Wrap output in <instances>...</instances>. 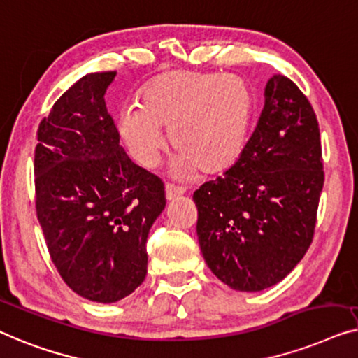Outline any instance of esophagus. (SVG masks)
<instances>
[{"label": "esophagus", "mask_w": 358, "mask_h": 358, "mask_svg": "<svg viewBox=\"0 0 358 358\" xmlns=\"http://www.w3.org/2000/svg\"><path fill=\"white\" fill-rule=\"evenodd\" d=\"M185 193L183 186H178L175 183H167L165 185V196H167V201H173L177 199L178 196H181Z\"/></svg>", "instance_id": "1"}]
</instances>
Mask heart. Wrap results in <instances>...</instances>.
I'll return each mask as SVG.
<instances>
[{"mask_svg":"<svg viewBox=\"0 0 358 358\" xmlns=\"http://www.w3.org/2000/svg\"><path fill=\"white\" fill-rule=\"evenodd\" d=\"M253 107L243 78L178 69L145 84L139 107L123 108L117 127L131 159L143 169L157 167L167 145L162 128H169L178 170L215 173L238 160Z\"/></svg>","mask_w":358,"mask_h":358,"instance_id":"obj_1","label":"heart"}]
</instances>
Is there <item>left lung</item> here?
Instances as JSON below:
<instances>
[{
  "label": "left lung",
  "instance_id": "obj_1",
  "mask_svg": "<svg viewBox=\"0 0 358 358\" xmlns=\"http://www.w3.org/2000/svg\"><path fill=\"white\" fill-rule=\"evenodd\" d=\"M323 185L315 110L294 80L275 74L238 160L193 194L209 269L241 292L278 284L313 241Z\"/></svg>",
  "mask_w": 358,
  "mask_h": 358
}]
</instances>
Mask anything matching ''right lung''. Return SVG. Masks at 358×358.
Wrapping results in <instances>:
<instances>
[{"label":"right lung","mask_w":358,"mask_h":358,"mask_svg":"<svg viewBox=\"0 0 358 358\" xmlns=\"http://www.w3.org/2000/svg\"><path fill=\"white\" fill-rule=\"evenodd\" d=\"M117 71L80 78L38 124L35 210L55 268L84 299L113 303L143 284L164 181L131 160L105 107Z\"/></svg>","instance_id":"right-lung-1"}]
</instances>
